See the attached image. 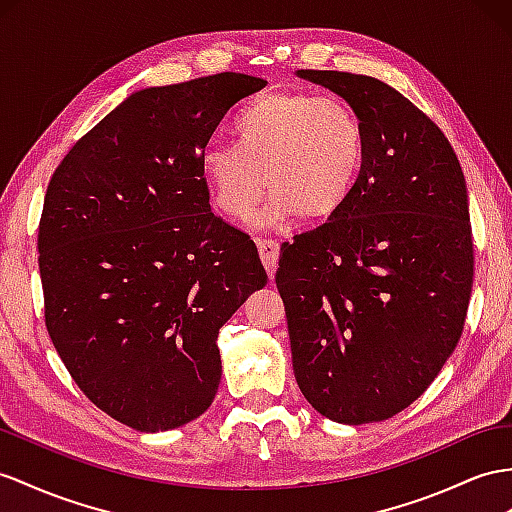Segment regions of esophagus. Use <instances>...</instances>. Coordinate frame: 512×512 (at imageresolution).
I'll return each instance as SVG.
<instances>
[{
    "mask_svg": "<svg viewBox=\"0 0 512 512\" xmlns=\"http://www.w3.org/2000/svg\"><path fill=\"white\" fill-rule=\"evenodd\" d=\"M257 248H259V257L268 270V277L272 279L274 270L279 266V244L272 238H257Z\"/></svg>",
    "mask_w": 512,
    "mask_h": 512,
    "instance_id": "1",
    "label": "esophagus"
}]
</instances>
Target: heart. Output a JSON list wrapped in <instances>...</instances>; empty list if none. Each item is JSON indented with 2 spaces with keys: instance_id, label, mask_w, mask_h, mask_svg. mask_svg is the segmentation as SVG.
<instances>
[{
  "instance_id": "b5f03b06",
  "label": "heart",
  "mask_w": 512,
  "mask_h": 512,
  "mask_svg": "<svg viewBox=\"0 0 512 512\" xmlns=\"http://www.w3.org/2000/svg\"><path fill=\"white\" fill-rule=\"evenodd\" d=\"M238 144L212 140L201 151V173L214 203L246 220L270 186L264 225L298 216L331 218L355 192L365 164V127L337 97L281 88L253 97L233 121Z\"/></svg>"
}]
</instances>
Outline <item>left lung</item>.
I'll list each match as a JSON object with an SVG mask.
<instances>
[{"mask_svg":"<svg viewBox=\"0 0 512 512\" xmlns=\"http://www.w3.org/2000/svg\"><path fill=\"white\" fill-rule=\"evenodd\" d=\"M365 127L346 205L283 242L277 287L296 383L339 424L383 422L435 381L461 339L474 283L463 168L443 131L370 75L298 71Z\"/></svg>","mask_w":512,"mask_h":512,"instance_id":"1","label":"left lung"}]
</instances>
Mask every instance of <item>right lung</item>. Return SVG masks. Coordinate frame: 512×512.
I'll list each match as a JSON object with an SVG mask.
<instances>
[{"mask_svg":"<svg viewBox=\"0 0 512 512\" xmlns=\"http://www.w3.org/2000/svg\"><path fill=\"white\" fill-rule=\"evenodd\" d=\"M268 82L218 73L127 97L51 175L38 270L45 326L84 396L140 432L212 404L218 333L266 285L255 242L212 214L201 151Z\"/></svg>","mask_w":512,"mask_h":512,"instance_id":"add662e5","label":"right lung"}]
</instances>
